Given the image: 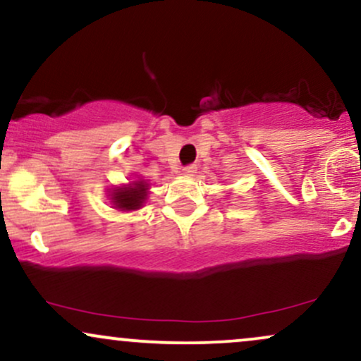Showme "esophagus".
Segmentation results:
<instances>
[{"label":"esophagus","instance_id":"34e87169","mask_svg":"<svg viewBox=\"0 0 361 361\" xmlns=\"http://www.w3.org/2000/svg\"><path fill=\"white\" fill-rule=\"evenodd\" d=\"M195 173H197V166H193V164H190V166L183 168V175L185 176H195Z\"/></svg>","mask_w":361,"mask_h":361}]
</instances>
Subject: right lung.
I'll return each mask as SVG.
<instances>
[{
  "label": "right lung",
  "instance_id": "right-lung-1",
  "mask_svg": "<svg viewBox=\"0 0 361 361\" xmlns=\"http://www.w3.org/2000/svg\"><path fill=\"white\" fill-rule=\"evenodd\" d=\"M149 197V183L142 178L109 188V200L115 210L134 212L142 209Z\"/></svg>",
  "mask_w": 361,
  "mask_h": 361
}]
</instances>
